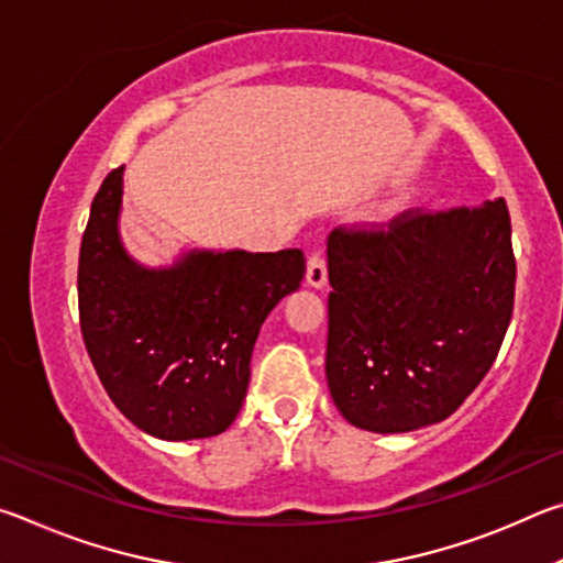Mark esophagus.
Listing matches in <instances>:
<instances>
[{"mask_svg":"<svg viewBox=\"0 0 563 563\" xmlns=\"http://www.w3.org/2000/svg\"><path fill=\"white\" fill-rule=\"evenodd\" d=\"M305 278H308L310 288H316V290L325 288V285H328V263H325V255H322V253H312V255H310V261H308V275H305Z\"/></svg>","mask_w":563,"mask_h":563,"instance_id":"34e87169","label":"esophagus"}]
</instances>
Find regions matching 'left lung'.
<instances>
[{"label":"left lung","instance_id":"8db88e82","mask_svg":"<svg viewBox=\"0 0 563 563\" xmlns=\"http://www.w3.org/2000/svg\"><path fill=\"white\" fill-rule=\"evenodd\" d=\"M332 402L377 434L450 417L497 360L517 263L504 198L328 238Z\"/></svg>","mask_w":563,"mask_h":563}]
</instances>
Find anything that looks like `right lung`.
<instances>
[{"mask_svg":"<svg viewBox=\"0 0 563 563\" xmlns=\"http://www.w3.org/2000/svg\"><path fill=\"white\" fill-rule=\"evenodd\" d=\"M123 166L103 178L79 253L81 335L103 389L168 442L225 432L265 318L305 278L302 251L190 247L146 265L121 238Z\"/></svg>","mask_w":563,"mask_h":563,"instance_id":"add662e5","label":"right lung"}]
</instances>
